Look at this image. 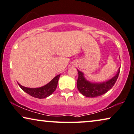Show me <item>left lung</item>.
Masks as SVG:
<instances>
[{"instance_id":"left-lung-1","label":"left lung","mask_w":134,"mask_h":134,"mask_svg":"<svg viewBox=\"0 0 134 134\" xmlns=\"http://www.w3.org/2000/svg\"><path fill=\"white\" fill-rule=\"evenodd\" d=\"M78 70V78L77 80V88L80 93L87 97H96L102 96L113 88L118 77L120 67L117 74L108 81L102 83H92L87 80L84 76L83 72Z\"/></svg>"}]
</instances>
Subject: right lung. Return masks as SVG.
<instances>
[{
  "instance_id": "add662e5",
  "label": "right lung",
  "mask_w": 134,
  "mask_h": 134,
  "mask_svg": "<svg viewBox=\"0 0 134 134\" xmlns=\"http://www.w3.org/2000/svg\"><path fill=\"white\" fill-rule=\"evenodd\" d=\"M59 76L60 74L55 76L50 82L46 84V85L40 87V88H26V87L23 86L19 83H18V85L20 86V88L24 92L29 94L30 96H32L34 97L38 98V99H43V98L48 97V96L51 95L54 92V91L56 90L57 88V86H58Z\"/></svg>"
}]
</instances>
